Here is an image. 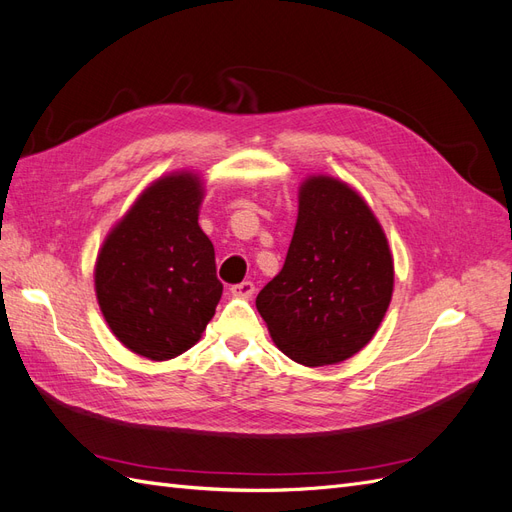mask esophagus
I'll return each mask as SVG.
<instances>
[{"instance_id": "obj_1", "label": "esophagus", "mask_w": 512, "mask_h": 512, "mask_svg": "<svg viewBox=\"0 0 512 512\" xmlns=\"http://www.w3.org/2000/svg\"><path fill=\"white\" fill-rule=\"evenodd\" d=\"M230 294H232V297H237V299H250L254 294V284L252 282H241V284L230 286Z\"/></svg>"}]
</instances>
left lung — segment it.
Wrapping results in <instances>:
<instances>
[{
  "label": "left lung",
  "instance_id": "obj_1",
  "mask_svg": "<svg viewBox=\"0 0 512 512\" xmlns=\"http://www.w3.org/2000/svg\"><path fill=\"white\" fill-rule=\"evenodd\" d=\"M393 286L389 239L365 198L337 177L307 175L284 267L256 297L275 346L305 367L350 359L380 329Z\"/></svg>",
  "mask_w": 512,
  "mask_h": 512
}]
</instances>
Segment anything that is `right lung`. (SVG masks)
<instances>
[{"label": "right lung", "mask_w": 512, "mask_h": 512, "mask_svg": "<svg viewBox=\"0 0 512 512\" xmlns=\"http://www.w3.org/2000/svg\"><path fill=\"white\" fill-rule=\"evenodd\" d=\"M205 179L181 168L151 181L108 230L94 288L108 329L130 352L170 361L190 350L222 297L213 243L198 226Z\"/></svg>", "instance_id": "1"}]
</instances>
